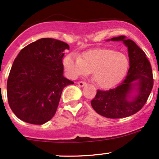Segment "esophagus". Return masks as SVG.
<instances>
[{"instance_id":"1","label":"esophagus","mask_w":159,"mask_h":159,"mask_svg":"<svg viewBox=\"0 0 159 159\" xmlns=\"http://www.w3.org/2000/svg\"><path fill=\"white\" fill-rule=\"evenodd\" d=\"M78 85H79L80 86H81V87H83V86H84L85 85H86V83L83 81H80L78 82Z\"/></svg>"}]
</instances>
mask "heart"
Instances as JSON below:
<instances>
[{"label": "heart", "instance_id": "obj_1", "mask_svg": "<svg viewBox=\"0 0 159 159\" xmlns=\"http://www.w3.org/2000/svg\"><path fill=\"white\" fill-rule=\"evenodd\" d=\"M63 66L71 79L92 73L97 86L109 89L123 78L129 67V60L124 53L112 49H96L83 53L81 57L67 54Z\"/></svg>", "mask_w": 159, "mask_h": 159}]
</instances>
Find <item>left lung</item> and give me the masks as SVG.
I'll return each instance as SVG.
<instances>
[{"instance_id": "obj_1", "label": "left lung", "mask_w": 159, "mask_h": 159, "mask_svg": "<svg viewBox=\"0 0 159 159\" xmlns=\"http://www.w3.org/2000/svg\"><path fill=\"white\" fill-rule=\"evenodd\" d=\"M112 41H122L128 47L129 69L125 78L114 89L97 90L91 101L92 107L99 115L109 119H119L134 115L140 110L153 87V75L149 60L145 52L125 36L113 37ZM138 86L137 95L129 100L134 86Z\"/></svg>"}]
</instances>
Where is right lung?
<instances>
[{
  "label": "right lung",
  "mask_w": 159,
  "mask_h": 159,
  "mask_svg": "<svg viewBox=\"0 0 159 159\" xmlns=\"http://www.w3.org/2000/svg\"><path fill=\"white\" fill-rule=\"evenodd\" d=\"M67 43L42 38L26 46L14 60L7 83V100L17 118L42 125L57 112L63 88L73 82L63 76Z\"/></svg>",
  "instance_id": "add662e5"
}]
</instances>
